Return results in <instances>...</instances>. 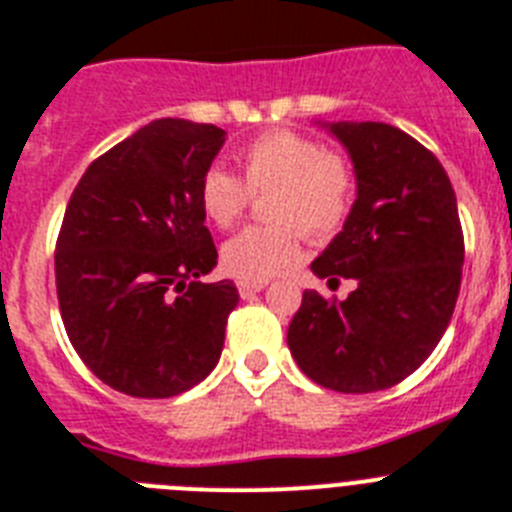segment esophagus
<instances>
[{
  "instance_id": "1",
  "label": "esophagus",
  "mask_w": 512,
  "mask_h": 512,
  "mask_svg": "<svg viewBox=\"0 0 512 512\" xmlns=\"http://www.w3.org/2000/svg\"><path fill=\"white\" fill-rule=\"evenodd\" d=\"M239 294H242V299H249V297H255L257 292H263L265 284H252V281H239Z\"/></svg>"
}]
</instances>
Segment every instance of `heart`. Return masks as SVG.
<instances>
[{
  "label": "heart",
  "mask_w": 512,
  "mask_h": 512,
  "mask_svg": "<svg viewBox=\"0 0 512 512\" xmlns=\"http://www.w3.org/2000/svg\"><path fill=\"white\" fill-rule=\"evenodd\" d=\"M239 170L242 178L215 165L199 178L197 191L205 218L228 228L247 210L249 194L273 189L268 218L276 226L244 228L220 249V265L239 281L263 284L281 276L297 263L302 231L310 239H328L350 218L355 170L313 136L286 128L257 136L239 152Z\"/></svg>",
  "instance_id": "1"
}]
</instances>
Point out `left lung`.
<instances>
[{"instance_id":"8db88e82","label":"left lung","mask_w":512,"mask_h":512,"mask_svg":"<svg viewBox=\"0 0 512 512\" xmlns=\"http://www.w3.org/2000/svg\"><path fill=\"white\" fill-rule=\"evenodd\" d=\"M352 157L357 199L318 278H355L344 299L307 289L289 323V350L315 384L368 394L400 384L450 326L463 278L458 199L442 162L389 123H326Z\"/></svg>"}]
</instances>
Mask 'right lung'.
I'll use <instances>...</instances> for the list:
<instances>
[{
  "label": "right lung",
  "instance_id": "right-lung-1",
  "mask_svg": "<svg viewBox=\"0 0 512 512\" xmlns=\"http://www.w3.org/2000/svg\"><path fill=\"white\" fill-rule=\"evenodd\" d=\"M223 141L213 123L152 120L91 162L70 197L54 249L62 323L118 392L176 397L218 365L239 292L199 281L218 249L197 191Z\"/></svg>",
  "mask_w": 512,
  "mask_h": 512
}]
</instances>
